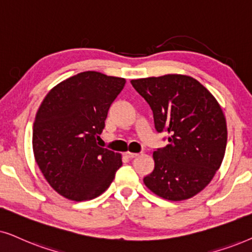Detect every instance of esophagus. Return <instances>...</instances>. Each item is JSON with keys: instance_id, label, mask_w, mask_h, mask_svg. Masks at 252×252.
<instances>
[{"instance_id": "esophagus-1", "label": "esophagus", "mask_w": 252, "mask_h": 252, "mask_svg": "<svg viewBox=\"0 0 252 252\" xmlns=\"http://www.w3.org/2000/svg\"><path fill=\"white\" fill-rule=\"evenodd\" d=\"M126 156L129 158V159H133V158H136L137 156H138V153H132V152H126Z\"/></svg>"}]
</instances>
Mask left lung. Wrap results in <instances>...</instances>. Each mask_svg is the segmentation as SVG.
<instances>
[{"label": "left lung", "mask_w": 252, "mask_h": 252, "mask_svg": "<svg viewBox=\"0 0 252 252\" xmlns=\"http://www.w3.org/2000/svg\"><path fill=\"white\" fill-rule=\"evenodd\" d=\"M153 112L158 132L169 144L153 152L154 169L144 183L163 199H189L220 168L227 145V124L212 93L190 76L169 73L132 79Z\"/></svg>", "instance_id": "1"}]
</instances>
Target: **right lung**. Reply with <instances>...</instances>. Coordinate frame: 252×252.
I'll return each instance as SVG.
<instances>
[{
  "label": "right lung",
  "instance_id": "obj_1",
  "mask_svg": "<svg viewBox=\"0 0 252 252\" xmlns=\"http://www.w3.org/2000/svg\"><path fill=\"white\" fill-rule=\"evenodd\" d=\"M126 79L84 71L54 86L33 123L36 165L47 182L65 198L83 202L108 189L122 156L100 147L109 107Z\"/></svg>",
  "mask_w": 252,
  "mask_h": 252
}]
</instances>
